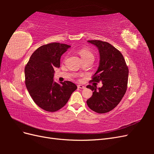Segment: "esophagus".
<instances>
[{
    "label": "esophagus",
    "mask_w": 154,
    "mask_h": 154,
    "mask_svg": "<svg viewBox=\"0 0 154 154\" xmlns=\"http://www.w3.org/2000/svg\"><path fill=\"white\" fill-rule=\"evenodd\" d=\"M78 87L80 88H83H83H85V87L82 85H78Z\"/></svg>",
    "instance_id": "34e87169"
}]
</instances>
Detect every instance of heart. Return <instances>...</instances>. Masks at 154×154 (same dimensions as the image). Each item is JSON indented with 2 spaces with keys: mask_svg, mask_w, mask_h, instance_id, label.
<instances>
[{
  "mask_svg": "<svg viewBox=\"0 0 154 154\" xmlns=\"http://www.w3.org/2000/svg\"><path fill=\"white\" fill-rule=\"evenodd\" d=\"M78 54H80V56L83 60H87L89 58H94V55H93L91 51L88 48H82L79 50Z\"/></svg>",
  "mask_w": 154,
  "mask_h": 154,
  "instance_id": "heart-1",
  "label": "heart"
}]
</instances>
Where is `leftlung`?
<instances>
[{
    "mask_svg": "<svg viewBox=\"0 0 154 154\" xmlns=\"http://www.w3.org/2000/svg\"><path fill=\"white\" fill-rule=\"evenodd\" d=\"M87 42L94 45L100 53L99 67L91 82H102L103 86H87L93 91L87 104L97 113H106L119 104L127 91L128 69L122 54L109 43L96 40Z\"/></svg>",
    "mask_w": 154,
    "mask_h": 154,
    "instance_id": "8db88e82",
    "label": "left lung"
}]
</instances>
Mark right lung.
Returning a JSON list of instances; mask_svg holds the SVG:
<instances>
[{
  "label": "right lung",
  "instance_id": "add662e5",
  "mask_svg": "<svg viewBox=\"0 0 154 154\" xmlns=\"http://www.w3.org/2000/svg\"><path fill=\"white\" fill-rule=\"evenodd\" d=\"M71 46L53 42L40 46L32 54L25 67V83L32 99L41 109L56 112L66 105L77 88L69 81L54 82L55 68L60 66V58Z\"/></svg>",
  "mask_w": 154,
  "mask_h": 154
}]
</instances>
